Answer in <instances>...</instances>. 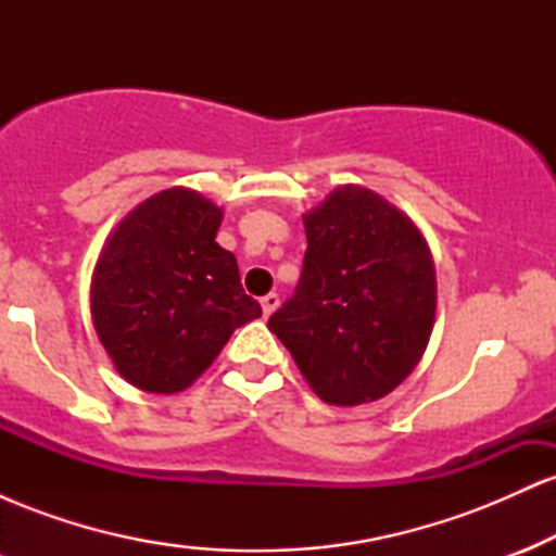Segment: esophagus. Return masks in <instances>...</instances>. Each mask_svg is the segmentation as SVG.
I'll list each match as a JSON object with an SVG mask.
<instances>
[{
	"mask_svg": "<svg viewBox=\"0 0 556 556\" xmlns=\"http://www.w3.org/2000/svg\"><path fill=\"white\" fill-rule=\"evenodd\" d=\"M261 308H264V316H271L274 311L279 308V295H277V292H269V295L261 298Z\"/></svg>",
	"mask_w": 556,
	"mask_h": 556,
	"instance_id": "1",
	"label": "esophagus"
}]
</instances>
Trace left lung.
Here are the masks:
<instances>
[{
	"label": "left lung",
	"instance_id": "obj_1",
	"mask_svg": "<svg viewBox=\"0 0 556 556\" xmlns=\"http://www.w3.org/2000/svg\"><path fill=\"white\" fill-rule=\"evenodd\" d=\"M303 274L269 329L329 405L381 400L424 358L437 269L424 232L384 195L340 185L303 214Z\"/></svg>",
	"mask_w": 556,
	"mask_h": 556
}]
</instances>
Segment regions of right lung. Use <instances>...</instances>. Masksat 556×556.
I'll return each instance as SVG.
<instances>
[{
	"instance_id": "right-lung-1",
	"label": "right lung",
	"mask_w": 556,
	"mask_h": 556,
	"mask_svg": "<svg viewBox=\"0 0 556 556\" xmlns=\"http://www.w3.org/2000/svg\"><path fill=\"white\" fill-rule=\"evenodd\" d=\"M222 212L190 188L146 198L106 238L91 318L117 374L154 394L188 389L232 331L261 316L238 258L216 242Z\"/></svg>"
}]
</instances>
